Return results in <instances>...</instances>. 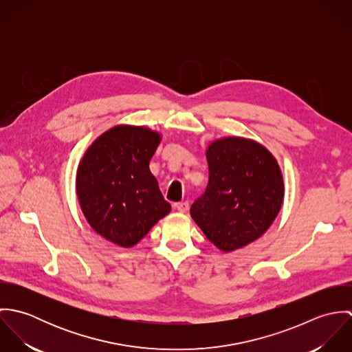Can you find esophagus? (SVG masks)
I'll return each mask as SVG.
<instances>
[{
    "label": "esophagus",
    "instance_id": "34e87169",
    "mask_svg": "<svg viewBox=\"0 0 352 352\" xmlns=\"http://www.w3.org/2000/svg\"><path fill=\"white\" fill-rule=\"evenodd\" d=\"M175 207H176V210L180 211V212H187L190 204H188V201H179V203L175 204Z\"/></svg>",
    "mask_w": 352,
    "mask_h": 352
}]
</instances>
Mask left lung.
<instances>
[{
	"instance_id": "obj_1",
	"label": "left lung",
	"mask_w": 352,
	"mask_h": 352,
	"mask_svg": "<svg viewBox=\"0 0 352 352\" xmlns=\"http://www.w3.org/2000/svg\"><path fill=\"white\" fill-rule=\"evenodd\" d=\"M208 183L191 217L219 250L232 252L265 233L283 203L276 160L260 144L223 138L207 149Z\"/></svg>"
}]
</instances>
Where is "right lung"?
Wrapping results in <instances>:
<instances>
[{
    "mask_svg": "<svg viewBox=\"0 0 352 352\" xmlns=\"http://www.w3.org/2000/svg\"><path fill=\"white\" fill-rule=\"evenodd\" d=\"M160 135L116 126L87 151L77 172V195L89 225L108 241L133 247L170 211L149 162Z\"/></svg>",
    "mask_w": 352,
    "mask_h": 352,
    "instance_id": "add662e5",
    "label": "right lung"
}]
</instances>
